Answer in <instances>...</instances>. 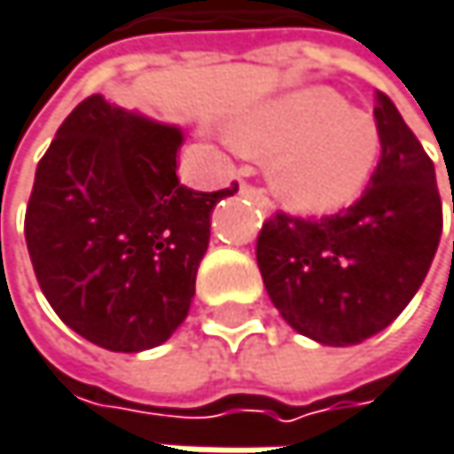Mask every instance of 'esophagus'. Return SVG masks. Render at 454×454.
<instances>
[{"instance_id": "34e87169", "label": "esophagus", "mask_w": 454, "mask_h": 454, "mask_svg": "<svg viewBox=\"0 0 454 454\" xmlns=\"http://www.w3.org/2000/svg\"><path fill=\"white\" fill-rule=\"evenodd\" d=\"M239 194L241 197H247V200H252L260 210H265V213H270L272 210V205H270L268 194L262 192V189H257V186H249V184H241V189H239Z\"/></svg>"}]
</instances>
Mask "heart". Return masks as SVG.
<instances>
[{
    "label": "heart",
    "mask_w": 454,
    "mask_h": 454,
    "mask_svg": "<svg viewBox=\"0 0 454 454\" xmlns=\"http://www.w3.org/2000/svg\"><path fill=\"white\" fill-rule=\"evenodd\" d=\"M231 143L252 158H272L270 189L286 207L327 215L364 194L382 132L333 88H301L236 119Z\"/></svg>",
    "instance_id": "obj_1"
}]
</instances>
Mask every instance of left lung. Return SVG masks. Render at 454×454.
Returning <instances> with one entry per match:
<instances>
[{
	"label": "left lung",
	"instance_id": "obj_1",
	"mask_svg": "<svg viewBox=\"0 0 454 454\" xmlns=\"http://www.w3.org/2000/svg\"><path fill=\"white\" fill-rule=\"evenodd\" d=\"M374 119L382 155L361 200L319 221L278 213L257 239L270 301L322 346L346 348L385 330L421 288L442 236L432 158L385 93Z\"/></svg>",
	"mask_w": 454,
	"mask_h": 454
}]
</instances>
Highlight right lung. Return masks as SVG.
Returning <instances> with one entry per match:
<instances>
[{"mask_svg":"<svg viewBox=\"0 0 454 454\" xmlns=\"http://www.w3.org/2000/svg\"><path fill=\"white\" fill-rule=\"evenodd\" d=\"M174 124L90 96L35 168L25 241L38 286L85 340L116 353L166 343L189 314L210 213L239 186L176 176Z\"/></svg>","mask_w":454,"mask_h":454,"instance_id":"right-lung-1","label":"right lung"}]
</instances>
